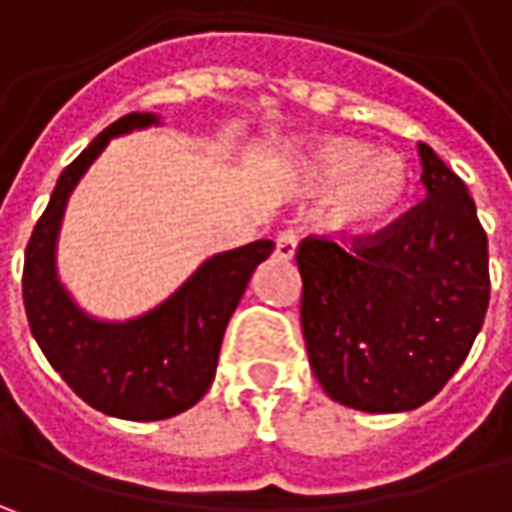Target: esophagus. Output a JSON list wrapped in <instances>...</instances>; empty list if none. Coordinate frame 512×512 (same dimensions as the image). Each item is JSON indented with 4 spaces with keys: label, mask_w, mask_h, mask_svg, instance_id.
<instances>
[{
    "label": "esophagus",
    "mask_w": 512,
    "mask_h": 512,
    "mask_svg": "<svg viewBox=\"0 0 512 512\" xmlns=\"http://www.w3.org/2000/svg\"><path fill=\"white\" fill-rule=\"evenodd\" d=\"M296 245H299V236L293 230H282L276 236V259H293L296 256Z\"/></svg>",
    "instance_id": "1"
}]
</instances>
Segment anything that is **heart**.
Here are the masks:
<instances>
[{
    "instance_id": "b5f03b06",
    "label": "heart",
    "mask_w": 512,
    "mask_h": 512,
    "mask_svg": "<svg viewBox=\"0 0 512 512\" xmlns=\"http://www.w3.org/2000/svg\"><path fill=\"white\" fill-rule=\"evenodd\" d=\"M310 182L327 193L325 225L342 236H370L387 227L410 196L402 156L370 150L356 139H325L310 150Z\"/></svg>"
}]
</instances>
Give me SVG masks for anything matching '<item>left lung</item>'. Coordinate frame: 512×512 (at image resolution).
Segmentation results:
<instances>
[{
  "label": "left lung",
  "mask_w": 512,
  "mask_h": 512,
  "mask_svg": "<svg viewBox=\"0 0 512 512\" xmlns=\"http://www.w3.org/2000/svg\"><path fill=\"white\" fill-rule=\"evenodd\" d=\"M427 196L370 236H307V359L333 402L402 413L430 402L462 367L490 302L487 233L470 190L419 142Z\"/></svg>",
  "instance_id": "obj_1"
}]
</instances>
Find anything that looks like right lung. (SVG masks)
Instances as JSON below:
<instances>
[{"label": "right lung", "instance_id": "add662e5", "mask_svg": "<svg viewBox=\"0 0 512 512\" xmlns=\"http://www.w3.org/2000/svg\"><path fill=\"white\" fill-rule=\"evenodd\" d=\"M153 113H128L105 128L53 187L25 250L22 299L33 339L50 367L90 407L130 422H159L199 402L216 376L225 327L270 239L210 256L168 302L130 322H99L79 310L56 279V236L73 187L113 136L156 125Z\"/></svg>", "mask_w": 512, "mask_h": 512}]
</instances>
